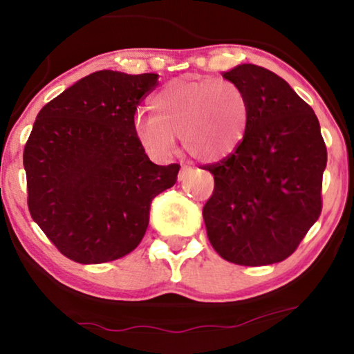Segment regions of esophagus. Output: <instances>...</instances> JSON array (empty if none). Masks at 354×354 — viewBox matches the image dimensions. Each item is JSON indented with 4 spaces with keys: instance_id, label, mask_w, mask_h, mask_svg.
<instances>
[{
    "instance_id": "34e87169",
    "label": "esophagus",
    "mask_w": 354,
    "mask_h": 354,
    "mask_svg": "<svg viewBox=\"0 0 354 354\" xmlns=\"http://www.w3.org/2000/svg\"><path fill=\"white\" fill-rule=\"evenodd\" d=\"M192 171H193V169L190 166H182L180 172H178V180H180V182L185 180V178L192 174Z\"/></svg>"
}]
</instances>
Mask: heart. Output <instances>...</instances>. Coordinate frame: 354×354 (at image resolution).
I'll return each instance as SVG.
<instances>
[{
  "label": "heart",
  "instance_id": "obj_1",
  "mask_svg": "<svg viewBox=\"0 0 354 354\" xmlns=\"http://www.w3.org/2000/svg\"><path fill=\"white\" fill-rule=\"evenodd\" d=\"M149 104L154 118H135L133 133L140 147L156 159L171 156L178 137L192 158L221 161L240 147L248 130V96L225 79H174L154 93Z\"/></svg>",
  "mask_w": 354,
  "mask_h": 354
}]
</instances>
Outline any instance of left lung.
<instances>
[{
    "label": "left lung",
    "mask_w": 354,
    "mask_h": 354,
    "mask_svg": "<svg viewBox=\"0 0 354 354\" xmlns=\"http://www.w3.org/2000/svg\"><path fill=\"white\" fill-rule=\"evenodd\" d=\"M245 90L250 124L224 161L207 166L214 192L203 207L207 239L240 266L280 263L322 209L327 149L311 106L274 72L239 64L222 72Z\"/></svg>",
    "instance_id": "left-lung-1"
}]
</instances>
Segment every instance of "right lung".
Listing matches in <instances>:
<instances>
[{"mask_svg":"<svg viewBox=\"0 0 354 354\" xmlns=\"http://www.w3.org/2000/svg\"><path fill=\"white\" fill-rule=\"evenodd\" d=\"M158 74L98 71L37 115L24 148L28 211L66 258L101 264L137 248L154 196L180 166L149 161L133 133L140 100Z\"/></svg>","mask_w":354,"mask_h":354,"instance_id":"1","label":"right lung"}]
</instances>
